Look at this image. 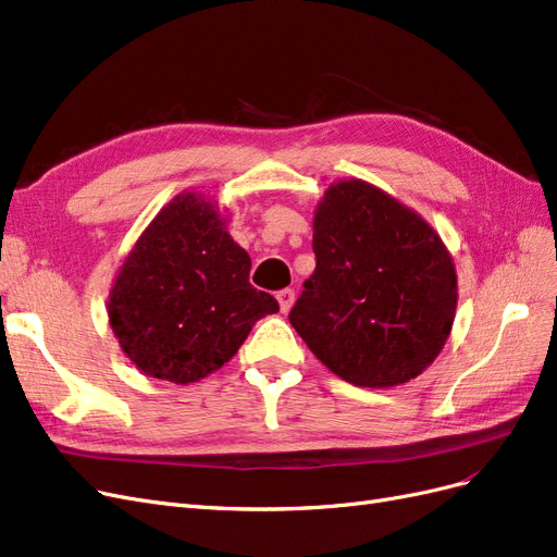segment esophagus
I'll return each mask as SVG.
<instances>
[{
	"label": "esophagus",
	"instance_id": "34e87169",
	"mask_svg": "<svg viewBox=\"0 0 557 557\" xmlns=\"http://www.w3.org/2000/svg\"><path fill=\"white\" fill-rule=\"evenodd\" d=\"M276 299L281 304V311L287 313V311H290V306L295 304V290H293V287H285V290H278Z\"/></svg>",
	"mask_w": 557,
	"mask_h": 557
}]
</instances>
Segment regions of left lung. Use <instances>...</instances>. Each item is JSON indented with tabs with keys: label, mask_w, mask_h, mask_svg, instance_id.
<instances>
[{
	"label": "left lung",
	"mask_w": 557,
	"mask_h": 557,
	"mask_svg": "<svg viewBox=\"0 0 557 557\" xmlns=\"http://www.w3.org/2000/svg\"><path fill=\"white\" fill-rule=\"evenodd\" d=\"M313 253L287 318L324 367L355 387H394L440 355L456 272L412 209L361 180L338 182L315 209Z\"/></svg>",
	"instance_id": "left-lung-1"
}]
</instances>
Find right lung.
Here are the masks:
<instances>
[{"label": "right lung", "mask_w": 557, "mask_h": 557, "mask_svg": "<svg viewBox=\"0 0 557 557\" xmlns=\"http://www.w3.org/2000/svg\"><path fill=\"white\" fill-rule=\"evenodd\" d=\"M202 196L184 194L133 246L108 315L122 350L151 377L188 385L235 357L278 301L248 283L251 258Z\"/></svg>", "instance_id": "right-lung-1"}]
</instances>
